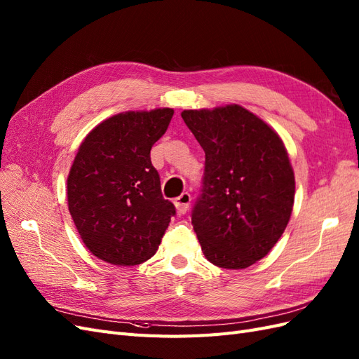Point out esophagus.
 Instances as JSON below:
<instances>
[{
  "label": "esophagus",
  "mask_w": 359,
  "mask_h": 359,
  "mask_svg": "<svg viewBox=\"0 0 359 359\" xmlns=\"http://www.w3.org/2000/svg\"><path fill=\"white\" fill-rule=\"evenodd\" d=\"M190 202H191V196L189 191H184L181 196H178L175 199V206H177L178 214H186L190 208Z\"/></svg>",
  "instance_id": "1"
}]
</instances>
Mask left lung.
Listing matches in <instances>:
<instances>
[{
	"label": "left lung",
	"instance_id": "8db88e82",
	"mask_svg": "<svg viewBox=\"0 0 359 359\" xmlns=\"http://www.w3.org/2000/svg\"><path fill=\"white\" fill-rule=\"evenodd\" d=\"M205 151L201 194L191 224L211 264L243 269L268 255L283 235L295 177L278 135L238 104L184 111Z\"/></svg>",
	"mask_w": 359,
	"mask_h": 359
}]
</instances>
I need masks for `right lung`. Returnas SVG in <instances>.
<instances>
[{"label": "right lung", "mask_w": 359, "mask_h": 359, "mask_svg": "<svg viewBox=\"0 0 359 359\" xmlns=\"http://www.w3.org/2000/svg\"><path fill=\"white\" fill-rule=\"evenodd\" d=\"M173 109L118 114L83 139L67 178L69 211L83 244L107 264L153 257L175 206L163 198L151 148Z\"/></svg>", "instance_id": "add662e5"}]
</instances>
